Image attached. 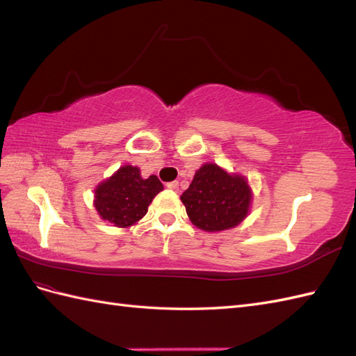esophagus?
I'll return each instance as SVG.
<instances>
[{
  "instance_id": "obj_1",
  "label": "esophagus",
  "mask_w": 356,
  "mask_h": 356,
  "mask_svg": "<svg viewBox=\"0 0 356 356\" xmlns=\"http://www.w3.org/2000/svg\"><path fill=\"white\" fill-rule=\"evenodd\" d=\"M166 187H168L169 190H172V191H178V188H179V184H178L177 181H172V182H168Z\"/></svg>"
}]
</instances>
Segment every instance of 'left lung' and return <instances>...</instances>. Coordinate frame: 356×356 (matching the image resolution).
Instances as JSON below:
<instances>
[{
    "label": "left lung",
    "mask_w": 356,
    "mask_h": 356,
    "mask_svg": "<svg viewBox=\"0 0 356 356\" xmlns=\"http://www.w3.org/2000/svg\"><path fill=\"white\" fill-rule=\"evenodd\" d=\"M190 221L204 232H222L241 224L252 200L248 181L213 163L203 165L181 196Z\"/></svg>",
    "instance_id": "obj_1"
}]
</instances>
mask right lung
<instances>
[{
  "label": "right lung",
  "instance_id": "1",
  "mask_svg": "<svg viewBox=\"0 0 356 356\" xmlns=\"http://www.w3.org/2000/svg\"><path fill=\"white\" fill-rule=\"evenodd\" d=\"M161 190L163 184L156 175L144 179L136 166L126 165L96 187L95 208L115 227H131L144 217Z\"/></svg>",
  "mask_w": 356,
  "mask_h": 356
}]
</instances>
